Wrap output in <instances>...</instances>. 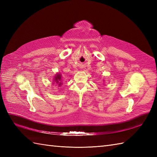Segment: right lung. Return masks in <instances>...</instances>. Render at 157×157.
Segmentation results:
<instances>
[{
	"instance_id": "add662e5",
	"label": "right lung",
	"mask_w": 157,
	"mask_h": 157,
	"mask_svg": "<svg viewBox=\"0 0 157 157\" xmlns=\"http://www.w3.org/2000/svg\"><path fill=\"white\" fill-rule=\"evenodd\" d=\"M54 79H55V81L56 83H58V84H59V86L61 84V82H61V75H60L59 73H58V74L55 76V78Z\"/></svg>"
}]
</instances>
